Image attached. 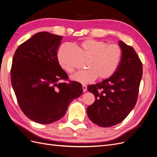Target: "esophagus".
Wrapping results in <instances>:
<instances>
[{
    "instance_id": "34e87169",
    "label": "esophagus",
    "mask_w": 157,
    "mask_h": 157,
    "mask_svg": "<svg viewBox=\"0 0 157 157\" xmlns=\"http://www.w3.org/2000/svg\"><path fill=\"white\" fill-rule=\"evenodd\" d=\"M82 87H83V92H86V91H87V86L85 85H82Z\"/></svg>"
}]
</instances>
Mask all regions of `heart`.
Returning a JSON list of instances; mask_svg holds the SVG:
<instances>
[{
  "instance_id": "heart-1",
  "label": "heart",
  "mask_w": 157,
  "mask_h": 157,
  "mask_svg": "<svg viewBox=\"0 0 157 157\" xmlns=\"http://www.w3.org/2000/svg\"><path fill=\"white\" fill-rule=\"evenodd\" d=\"M81 46L90 57L87 64L89 69L74 74L71 77L72 80L86 84L93 82L98 77L100 79L108 78L116 72L122 57V52L117 45H107L102 41L87 38L82 42ZM66 48L60 50L59 62L66 72L72 73L74 69L66 57Z\"/></svg>"
}]
</instances>
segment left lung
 <instances>
[{"instance_id": "obj_1", "label": "left lung", "mask_w": 157, "mask_h": 157, "mask_svg": "<svg viewBox=\"0 0 157 157\" xmlns=\"http://www.w3.org/2000/svg\"><path fill=\"white\" fill-rule=\"evenodd\" d=\"M122 52L121 63L116 72L109 78L87 90L94 94V102L87 108L89 119L102 127L120 123L128 116L137 102L143 68L134 49L118 42Z\"/></svg>"}]
</instances>
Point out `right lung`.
Returning a JSON list of instances; mask_svg holds the SVG:
<instances>
[{
  "mask_svg": "<svg viewBox=\"0 0 157 157\" xmlns=\"http://www.w3.org/2000/svg\"><path fill=\"white\" fill-rule=\"evenodd\" d=\"M62 36L40 32L21 44L14 53L11 82L24 114L34 122L50 124L61 119L70 103L83 93L68 79L57 59Z\"/></svg>",
  "mask_w": 157,
  "mask_h": 157,
  "instance_id": "right-lung-1",
  "label": "right lung"
}]
</instances>
